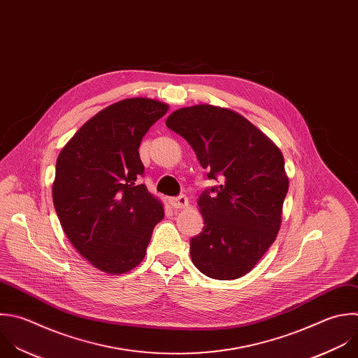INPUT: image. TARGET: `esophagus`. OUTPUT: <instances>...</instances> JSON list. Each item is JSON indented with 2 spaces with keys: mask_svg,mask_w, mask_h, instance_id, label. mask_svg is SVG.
Wrapping results in <instances>:
<instances>
[{
  "mask_svg": "<svg viewBox=\"0 0 358 358\" xmlns=\"http://www.w3.org/2000/svg\"><path fill=\"white\" fill-rule=\"evenodd\" d=\"M170 205L174 208V209H184L188 206V199L185 195H180V196H176V198H170Z\"/></svg>",
  "mask_w": 358,
  "mask_h": 358,
  "instance_id": "obj_1",
  "label": "esophagus"
}]
</instances>
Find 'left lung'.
Returning <instances> with one entry per match:
<instances>
[{
  "label": "left lung",
  "mask_w": 358,
  "mask_h": 358,
  "mask_svg": "<svg viewBox=\"0 0 358 358\" xmlns=\"http://www.w3.org/2000/svg\"><path fill=\"white\" fill-rule=\"evenodd\" d=\"M194 149L209 180L198 205L203 230L191 239L194 266L215 280L241 278L274 243L288 192L281 150L245 116L209 103L174 110L166 121Z\"/></svg>",
  "instance_id": "1"
}]
</instances>
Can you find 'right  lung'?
Here are the masks:
<instances>
[{
    "label": "right lung",
    "instance_id": "add662e5",
    "mask_svg": "<svg viewBox=\"0 0 358 358\" xmlns=\"http://www.w3.org/2000/svg\"><path fill=\"white\" fill-rule=\"evenodd\" d=\"M169 110L150 98L115 102L87 121L62 149L53 203L76 250L95 268L117 275L145 259L162 202L139 180V146Z\"/></svg>",
    "mask_w": 358,
    "mask_h": 358
}]
</instances>
